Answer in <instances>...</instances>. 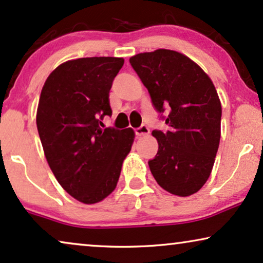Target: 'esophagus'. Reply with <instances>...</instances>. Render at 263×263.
Returning a JSON list of instances; mask_svg holds the SVG:
<instances>
[{"label": "esophagus", "instance_id": "34e87169", "mask_svg": "<svg viewBox=\"0 0 263 263\" xmlns=\"http://www.w3.org/2000/svg\"><path fill=\"white\" fill-rule=\"evenodd\" d=\"M134 132H135V134L138 135V136H143V135H147L149 133V129H148V127H147L146 124H142L141 127H139V128H136V129H134Z\"/></svg>", "mask_w": 263, "mask_h": 263}]
</instances>
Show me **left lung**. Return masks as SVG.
<instances>
[{
  "label": "left lung",
  "mask_w": 263,
  "mask_h": 263,
  "mask_svg": "<svg viewBox=\"0 0 263 263\" xmlns=\"http://www.w3.org/2000/svg\"><path fill=\"white\" fill-rule=\"evenodd\" d=\"M129 62L168 127L152 132L158 140V152L148 161L153 177L174 195L197 193L210 177L220 141L221 104L213 82L189 57L172 50L138 53Z\"/></svg>",
  "instance_id": "left-lung-1"
}]
</instances>
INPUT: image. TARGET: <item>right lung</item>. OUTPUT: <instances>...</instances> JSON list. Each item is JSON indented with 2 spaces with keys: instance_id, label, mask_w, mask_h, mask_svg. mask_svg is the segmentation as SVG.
<instances>
[{
  "instance_id": "add662e5",
  "label": "right lung",
  "mask_w": 263,
  "mask_h": 263,
  "mask_svg": "<svg viewBox=\"0 0 263 263\" xmlns=\"http://www.w3.org/2000/svg\"><path fill=\"white\" fill-rule=\"evenodd\" d=\"M118 57H84L56 68L43 86L37 128L57 182L82 203H97L116 188L130 152L132 128L104 127L109 93L123 67Z\"/></svg>"
}]
</instances>
